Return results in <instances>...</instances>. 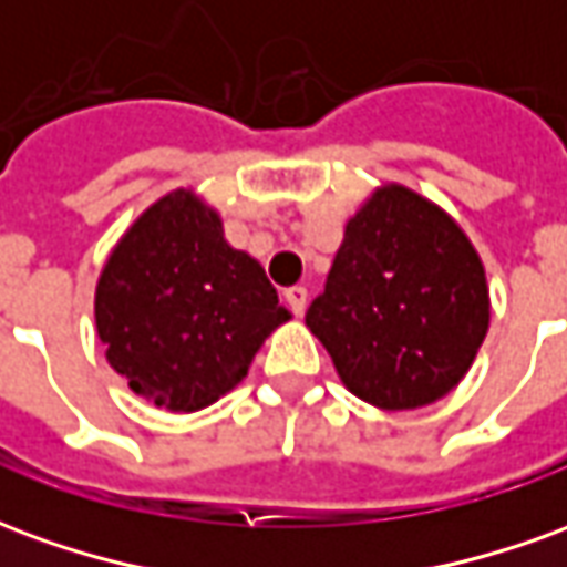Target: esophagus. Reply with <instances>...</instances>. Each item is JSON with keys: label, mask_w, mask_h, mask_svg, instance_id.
I'll list each match as a JSON object with an SVG mask.
<instances>
[{"label": "esophagus", "mask_w": 567, "mask_h": 567, "mask_svg": "<svg viewBox=\"0 0 567 567\" xmlns=\"http://www.w3.org/2000/svg\"><path fill=\"white\" fill-rule=\"evenodd\" d=\"M285 300H288V307H291V312H295V316H303V312H307L309 295H307V288H303V285H295V288H288V291H285Z\"/></svg>", "instance_id": "1"}]
</instances>
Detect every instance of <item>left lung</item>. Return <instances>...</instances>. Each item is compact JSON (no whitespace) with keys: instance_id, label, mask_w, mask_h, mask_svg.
<instances>
[{"instance_id":"8db88e82","label":"left lung","mask_w":567,"mask_h":567,"mask_svg":"<svg viewBox=\"0 0 567 567\" xmlns=\"http://www.w3.org/2000/svg\"><path fill=\"white\" fill-rule=\"evenodd\" d=\"M307 328L355 398L389 413L434 404L486 340L483 260L437 203L382 185L346 224Z\"/></svg>"}]
</instances>
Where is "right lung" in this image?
<instances>
[{
	"label": "right lung",
	"instance_id": "add662e5",
	"mask_svg": "<svg viewBox=\"0 0 567 567\" xmlns=\"http://www.w3.org/2000/svg\"><path fill=\"white\" fill-rule=\"evenodd\" d=\"M105 361L169 413H197L246 380L291 312L221 215L190 187L151 203L105 260L93 297Z\"/></svg>",
	"mask_w": 567,
	"mask_h": 567
}]
</instances>
